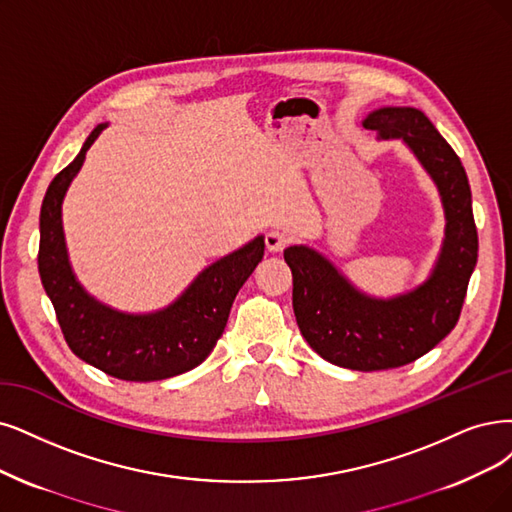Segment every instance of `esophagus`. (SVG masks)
I'll return each mask as SVG.
<instances>
[{
    "instance_id": "esophagus-1",
    "label": "esophagus",
    "mask_w": 512,
    "mask_h": 512,
    "mask_svg": "<svg viewBox=\"0 0 512 512\" xmlns=\"http://www.w3.org/2000/svg\"><path fill=\"white\" fill-rule=\"evenodd\" d=\"M289 244H291V236L285 230H270L266 234V246H268V251H272V253L287 249Z\"/></svg>"
}]
</instances>
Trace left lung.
Masks as SVG:
<instances>
[{"label":"left lung","instance_id":"1","mask_svg":"<svg viewBox=\"0 0 512 512\" xmlns=\"http://www.w3.org/2000/svg\"><path fill=\"white\" fill-rule=\"evenodd\" d=\"M363 126L382 139H403L437 183L447 217L437 268L422 287L384 301L358 293L308 246H289L285 261L293 272L297 325L310 348L339 367L382 371L413 363L458 325L479 236L466 170L420 109H377Z\"/></svg>","mask_w":512,"mask_h":512}]
</instances>
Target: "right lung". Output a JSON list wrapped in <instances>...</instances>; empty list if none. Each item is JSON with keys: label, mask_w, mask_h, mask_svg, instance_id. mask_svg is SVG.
I'll list each match as a JSON object with an SVG mask.
<instances>
[{"label": "right lung", "mask_w": 512, "mask_h": 512, "mask_svg": "<svg viewBox=\"0 0 512 512\" xmlns=\"http://www.w3.org/2000/svg\"><path fill=\"white\" fill-rule=\"evenodd\" d=\"M105 124L90 132L80 154L52 179L40 213L42 285L56 320L75 356L126 382H156L198 367L221 337L240 287L263 257V238L208 266L173 306L156 314L132 316L94 301L75 280L63 236L61 204L78 175L88 147Z\"/></svg>", "instance_id": "1"}]
</instances>
